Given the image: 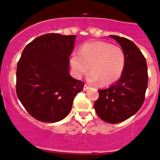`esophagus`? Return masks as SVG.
Here are the masks:
<instances>
[{
  "label": "esophagus",
  "mask_w": 160,
  "mask_h": 160,
  "mask_svg": "<svg viewBox=\"0 0 160 160\" xmlns=\"http://www.w3.org/2000/svg\"><path fill=\"white\" fill-rule=\"evenodd\" d=\"M89 86H88V85H86V84H85V85H84V87H83V90L84 91L87 90V89H89Z\"/></svg>",
  "instance_id": "1"
}]
</instances>
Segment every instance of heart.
<instances>
[{
  "label": "heart",
  "mask_w": 160,
  "mask_h": 160,
  "mask_svg": "<svg viewBox=\"0 0 160 160\" xmlns=\"http://www.w3.org/2000/svg\"><path fill=\"white\" fill-rule=\"evenodd\" d=\"M70 63L78 78L89 70L91 82L99 81L101 85H110L120 79L126 65V56L120 47L106 42H92L84 44L80 53L74 52Z\"/></svg>",
  "instance_id": "heart-1"
}]
</instances>
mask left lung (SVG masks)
<instances>
[{
	"label": "left lung",
	"instance_id": "obj_1",
	"mask_svg": "<svg viewBox=\"0 0 160 160\" xmlns=\"http://www.w3.org/2000/svg\"><path fill=\"white\" fill-rule=\"evenodd\" d=\"M121 46L126 56V65L120 80L108 89H99L94 108L102 120L118 123L127 120L140 109L148 88L147 62L140 49L132 40L110 35Z\"/></svg>",
	"mask_w": 160,
	"mask_h": 160
}]
</instances>
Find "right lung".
Returning <instances> with one entry per match:
<instances>
[{
  "instance_id": "add662e5",
  "label": "right lung",
  "mask_w": 160,
  "mask_h": 160,
  "mask_svg": "<svg viewBox=\"0 0 160 160\" xmlns=\"http://www.w3.org/2000/svg\"><path fill=\"white\" fill-rule=\"evenodd\" d=\"M75 35L46 34L24 49L16 69V94L36 120L55 122L68 115L84 83L69 74Z\"/></svg>"
}]
</instances>
